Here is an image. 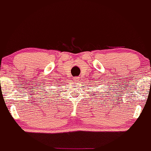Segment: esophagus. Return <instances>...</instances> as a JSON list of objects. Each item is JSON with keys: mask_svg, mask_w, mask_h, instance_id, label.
<instances>
[{"mask_svg": "<svg viewBox=\"0 0 151 151\" xmlns=\"http://www.w3.org/2000/svg\"><path fill=\"white\" fill-rule=\"evenodd\" d=\"M79 79V77H74V80L76 81V82H77V81H78Z\"/></svg>", "mask_w": 151, "mask_h": 151, "instance_id": "obj_1", "label": "esophagus"}]
</instances>
